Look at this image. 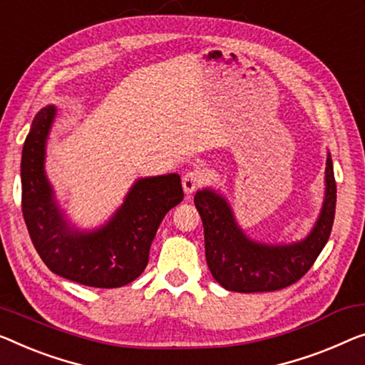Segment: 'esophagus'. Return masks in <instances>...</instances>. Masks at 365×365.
<instances>
[{"label":"esophagus","instance_id":"esophagus-1","mask_svg":"<svg viewBox=\"0 0 365 365\" xmlns=\"http://www.w3.org/2000/svg\"><path fill=\"white\" fill-rule=\"evenodd\" d=\"M203 183H205V175L201 170H190L185 173L182 178V187L187 195L193 193L195 190L200 188Z\"/></svg>","mask_w":365,"mask_h":365}]
</instances>
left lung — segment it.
<instances>
[{"label":"left lung","mask_w":365,"mask_h":365,"mask_svg":"<svg viewBox=\"0 0 365 365\" xmlns=\"http://www.w3.org/2000/svg\"><path fill=\"white\" fill-rule=\"evenodd\" d=\"M324 200L318 220L302 241L267 244L249 237L230 201L215 188L198 190L195 206L203 221L205 252L213 279L230 292H274L295 284L307 274L328 242L336 211V182L328 152Z\"/></svg>","instance_id":"1"}]
</instances>
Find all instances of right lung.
Masks as SVG:
<instances>
[{
    "instance_id": "right-lung-1",
    "label": "right lung",
    "mask_w": 365,
    "mask_h": 365,
    "mask_svg": "<svg viewBox=\"0 0 365 365\" xmlns=\"http://www.w3.org/2000/svg\"><path fill=\"white\" fill-rule=\"evenodd\" d=\"M57 108L36 114L21 159L23 215L43 264L53 274L96 288L128 285L149 262L164 216L183 200L178 173L138 178L105 225L80 230L58 205L46 173V149Z\"/></svg>"
}]
</instances>
